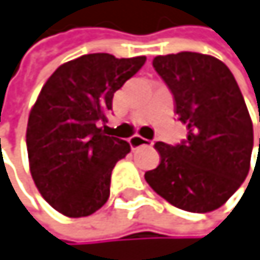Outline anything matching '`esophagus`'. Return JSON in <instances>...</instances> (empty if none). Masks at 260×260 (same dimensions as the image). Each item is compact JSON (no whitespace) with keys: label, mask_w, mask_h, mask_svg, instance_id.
<instances>
[{"label":"esophagus","mask_w":260,"mask_h":260,"mask_svg":"<svg viewBox=\"0 0 260 260\" xmlns=\"http://www.w3.org/2000/svg\"><path fill=\"white\" fill-rule=\"evenodd\" d=\"M129 145H131L133 149H136V148H140V146H145V145H153V142L142 137V136H133L131 139H129Z\"/></svg>","instance_id":"obj_1"}]
</instances>
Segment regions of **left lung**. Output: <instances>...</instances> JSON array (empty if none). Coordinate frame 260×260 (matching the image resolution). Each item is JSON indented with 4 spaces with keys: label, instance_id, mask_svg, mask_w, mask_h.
I'll use <instances>...</instances> for the list:
<instances>
[{
    "label": "left lung",
    "instance_id": "1",
    "mask_svg": "<svg viewBox=\"0 0 260 260\" xmlns=\"http://www.w3.org/2000/svg\"><path fill=\"white\" fill-rule=\"evenodd\" d=\"M153 67L172 92L188 133L175 146L154 145L160 164L146 172L145 179L182 211H215L246 179L251 162L253 121L240 88L231 70L207 54L157 56Z\"/></svg>",
    "mask_w": 260,
    "mask_h": 260
}]
</instances>
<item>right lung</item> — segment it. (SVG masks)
Masks as SVG:
<instances>
[{"instance_id": "add662e5", "label": "right lung", "mask_w": 260, "mask_h": 260, "mask_svg": "<svg viewBox=\"0 0 260 260\" xmlns=\"http://www.w3.org/2000/svg\"><path fill=\"white\" fill-rule=\"evenodd\" d=\"M146 57L85 54L60 65L42 87L26 129L29 168L42 197L67 217H87L111 193L115 164L131 146L98 124L114 93Z\"/></svg>"}]
</instances>
